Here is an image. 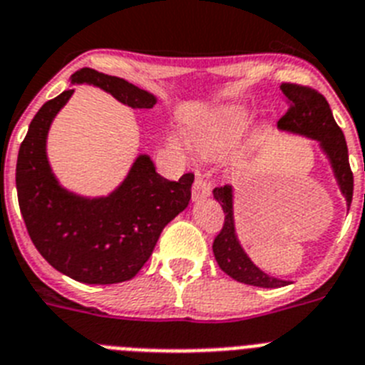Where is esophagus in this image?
Returning a JSON list of instances; mask_svg holds the SVG:
<instances>
[{
    "mask_svg": "<svg viewBox=\"0 0 365 365\" xmlns=\"http://www.w3.org/2000/svg\"><path fill=\"white\" fill-rule=\"evenodd\" d=\"M212 195V187H210V183H206L202 178H197L195 183H192V200L198 202V200H204V198H208Z\"/></svg>",
    "mask_w": 365,
    "mask_h": 365,
    "instance_id": "obj_1",
    "label": "esophagus"
}]
</instances>
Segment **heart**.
I'll use <instances>...</instances> for the list:
<instances>
[{
	"instance_id": "b5f03b06",
	"label": "heart",
	"mask_w": 365,
	"mask_h": 365,
	"mask_svg": "<svg viewBox=\"0 0 365 365\" xmlns=\"http://www.w3.org/2000/svg\"><path fill=\"white\" fill-rule=\"evenodd\" d=\"M253 114L242 106H230L223 108L210 120L195 127L191 133L192 146L197 152L208 159H219V157L229 155L232 150L238 148L242 138L245 136L251 125ZM174 150H182V144L178 140L170 142Z\"/></svg>"
}]
</instances>
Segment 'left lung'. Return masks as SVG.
Listing matches in <instances>:
<instances>
[{
    "label": "left lung",
    "instance_id": "8db88e82",
    "mask_svg": "<svg viewBox=\"0 0 365 365\" xmlns=\"http://www.w3.org/2000/svg\"><path fill=\"white\" fill-rule=\"evenodd\" d=\"M281 91L285 96L289 106L287 114L277 123L281 131L290 135H300L319 142L321 152L327 155L331 173L336 178L339 191L346 200V210L352 202V173L349 165V150L343 131L337 127L331 115L328 101L319 91L296 84H281ZM213 198L221 204L225 212V223L217 238L213 240V255L219 268L232 279L245 285L262 287V289H277L289 285V281L272 277L255 264L247 257L234 223V189L232 185L213 189Z\"/></svg>",
    "mask_w": 365,
    "mask_h": 365
}]
</instances>
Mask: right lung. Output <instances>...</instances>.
Listing matches in <instances>:
<instances>
[{
	"label": "right lung",
	"instance_id": "1",
	"mask_svg": "<svg viewBox=\"0 0 365 365\" xmlns=\"http://www.w3.org/2000/svg\"><path fill=\"white\" fill-rule=\"evenodd\" d=\"M71 84H88L131 108H152L157 97L138 86L96 69H80ZM75 90H65L29 123L16 161V191L29 238L43 259L71 279L112 285L133 279L150 259L163 229L191 200V173L170 182L140 153L123 182L105 197L65 189L50 167L46 138L58 112Z\"/></svg>",
	"mask_w": 365,
	"mask_h": 365
}]
</instances>
